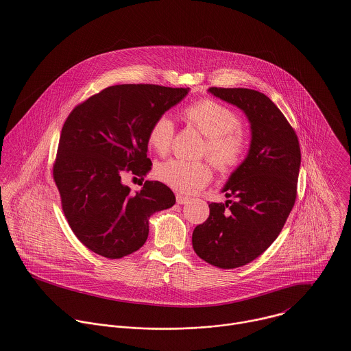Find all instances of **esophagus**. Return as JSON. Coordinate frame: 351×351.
Listing matches in <instances>:
<instances>
[{"mask_svg": "<svg viewBox=\"0 0 351 351\" xmlns=\"http://www.w3.org/2000/svg\"><path fill=\"white\" fill-rule=\"evenodd\" d=\"M188 201H189V197H188V196H184V195H180V193H178V195H176V202H178V204L183 205V204L188 202Z\"/></svg>", "mask_w": 351, "mask_h": 351, "instance_id": "esophagus-1", "label": "esophagus"}]
</instances>
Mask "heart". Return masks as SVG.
<instances>
[{
  "instance_id": "heart-1",
  "label": "heart",
  "mask_w": 351,
  "mask_h": 351,
  "mask_svg": "<svg viewBox=\"0 0 351 351\" xmlns=\"http://www.w3.org/2000/svg\"><path fill=\"white\" fill-rule=\"evenodd\" d=\"M183 117L204 136L202 155L222 173L233 172L239 167L249 151V141L241 129V118L228 108L212 99H202L188 105ZM173 122L167 116H160L151 123L147 143L159 155H166L173 139ZM155 178L169 188L193 193L208 185L213 178L212 168L205 162H185L169 159L154 169Z\"/></svg>"
}]
</instances>
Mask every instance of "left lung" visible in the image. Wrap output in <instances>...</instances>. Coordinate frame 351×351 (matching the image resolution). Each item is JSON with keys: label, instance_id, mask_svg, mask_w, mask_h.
<instances>
[{"label": "left lung", "instance_id": "8db88e82", "mask_svg": "<svg viewBox=\"0 0 351 351\" xmlns=\"http://www.w3.org/2000/svg\"><path fill=\"white\" fill-rule=\"evenodd\" d=\"M209 92L241 108L252 132L247 158L223 188L229 200L210 202L209 217L192 234L201 259L230 269L256 259L282 232L298 196L300 145L295 129L265 93L217 86Z\"/></svg>", "mask_w": 351, "mask_h": 351}]
</instances>
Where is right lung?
Listing matches in <instances>:
<instances>
[{"label":"right lung","instance_id":"right-lung-1","mask_svg":"<svg viewBox=\"0 0 351 351\" xmlns=\"http://www.w3.org/2000/svg\"><path fill=\"white\" fill-rule=\"evenodd\" d=\"M188 89L122 84L76 105L59 138L52 167L63 213L76 238L101 256L119 259L139 250L149 237V217L175 204L166 184L145 182L141 192L123 185L126 173L150 171L151 123Z\"/></svg>","mask_w":351,"mask_h":351}]
</instances>
